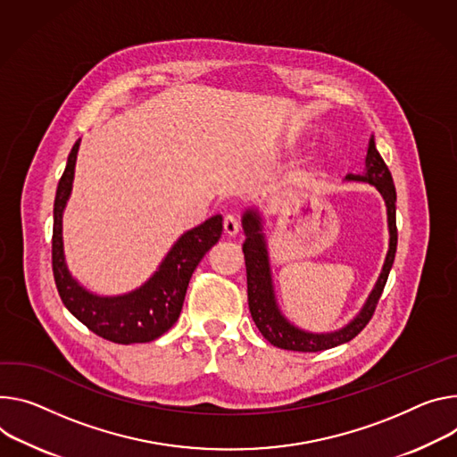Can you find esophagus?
<instances>
[{
	"mask_svg": "<svg viewBox=\"0 0 457 457\" xmlns=\"http://www.w3.org/2000/svg\"><path fill=\"white\" fill-rule=\"evenodd\" d=\"M238 229H240L238 219H237L235 215H226V217H224V231H226L228 235H237Z\"/></svg>",
	"mask_w": 457,
	"mask_h": 457,
	"instance_id": "1",
	"label": "esophagus"
}]
</instances>
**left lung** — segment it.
Here are the masks:
<instances>
[{
	"mask_svg": "<svg viewBox=\"0 0 457 457\" xmlns=\"http://www.w3.org/2000/svg\"><path fill=\"white\" fill-rule=\"evenodd\" d=\"M346 180H359L376 186L378 191L383 195L386 204V215H388V233L390 244L388 253L383 264V271L373 286L370 297L366 299L362 310L350 320L345 328L337 331H329V334H312L304 331L289 322L278 310L275 292H273V280L268 259V247L266 238L262 233V222L257 210H247L242 217V228L245 233V240L242 244L244 261H245V275H247V304H250L252 317L259 328L261 334L266 341L273 346L282 350H294V352H322L328 348H334L352 341L357 334H361L362 328L370 322L376 306L381 299L385 284L388 280V273L392 270L395 250H397V226H395V186L388 165L381 158L373 137L370 138L366 160H364V173L362 175H346Z\"/></svg>",
	"mask_w": 457,
	"mask_h": 457,
	"instance_id": "8db88e82",
	"label": "left lung"
}]
</instances>
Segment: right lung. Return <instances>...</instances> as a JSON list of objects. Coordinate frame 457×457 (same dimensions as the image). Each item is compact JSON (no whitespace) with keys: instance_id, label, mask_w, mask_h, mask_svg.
<instances>
[{"instance_id":"add662e5","label":"right lung","mask_w":457,"mask_h":457,"mask_svg":"<svg viewBox=\"0 0 457 457\" xmlns=\"http://www.w3.org/2000/svg\"><path fill=\"white\" fill-rule=\"evenodd\" d=\"M79 140L72 145L58 182L53 224V273L65 308L96 336L118 343H149L163 336L179 319L189 278L222 235V217L215 215L186 231L165 255L153 277L129 294L100 297L78 284L67 270L62 240V217L69 200Z\"/></svg>"}]
</instances>
